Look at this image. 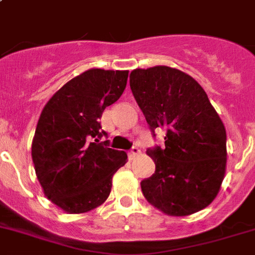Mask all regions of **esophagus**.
<instances>
[{
    "mask_svg": "<svg viewBox=\"0 0 255 255\" xmlns=\"http://www.w3.org/2000/svg\"><path fill=\"white\" fill-rule=\"evenodd\" d=\"M139 153H140L139 148H138V147H136V146H132L131 150H130V152H129V155H130V157H131V159H132V157H135L136 155H139Z\"/></svg>",
    "mask_w": 255,
    "mask_h": 255,
    "instance_id": "1",
    "label": "esophagus"
}]
</instances>
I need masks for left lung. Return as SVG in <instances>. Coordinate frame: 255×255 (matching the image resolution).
Listing matches in <instances>:
<instances>
[{"label":"left lung","instance_id":"1","mask_svg":"<svg viewBox=\"0 0 255 255\" xmlns=\"http://www.w3.org/2000/svg\"><path fill=\"white\" fill-rule=\"evenodd\" d=\"M130 88L155 138L165 130L163 147L147 148L155 173L140 182L144 198L172 216L207 207L226 173V128L205 90L190 75L168 66L135 69Z\"/></svg>","mask_w":255,"mask_h":255}]
</instances>
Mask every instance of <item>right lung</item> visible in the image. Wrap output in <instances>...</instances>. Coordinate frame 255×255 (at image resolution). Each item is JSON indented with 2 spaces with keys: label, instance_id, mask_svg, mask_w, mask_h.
Returning <instances> with one entry per match:
<instances>
[{
  "label": "right lung",
  "instance_id": "add662e5",
  "mask_svg": "<svg viewBox=\"0 0 255 255\" xmlns=\"http://www.w3.org/2000/svg\"><path fill=\"white\" fill-rule=\"evenodd\" d=\"M128 70L91 69L73 78L52 96L40 115L32 160L47 198L69 214L98 207L109 197L113 174L128 155L100 142L107 132L104 109L123 95Z\"/></svg>",
  "mask_w": 255,
  "mask_h": 255
}]
</instances>
